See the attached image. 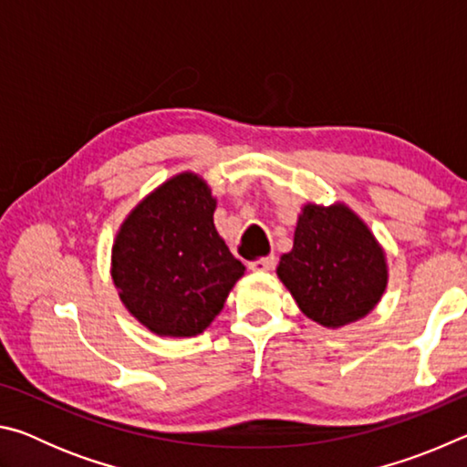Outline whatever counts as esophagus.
Masks as SVG:
<instances>
[{"instance_id":"esophagus-1","label":"esophagus","mask_w":467,"mask_h":467,"mask_svg":"<svg viewBox=\"0 0 467 467\" xmlns=\"http://www.w3.org/2000/svg\"><path fill=\"white\" fill-rule=\"evenodd\" d=\"M275 265V257H264V259H255V262H249V270L251 272H270Z\"/></svg>"}]
</instances>
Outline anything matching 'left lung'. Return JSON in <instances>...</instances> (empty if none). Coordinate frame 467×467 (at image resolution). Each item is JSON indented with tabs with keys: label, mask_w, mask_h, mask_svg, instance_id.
<instances>
[{
	"label": "left lung",
	"mask_w": 467,
	"mask_h": 467,
	"mask_svg": "<svg viewBox=\"0 0 467 467\" xmlns=\"http://www.w3.org/2000/svg\"><path fill=\"white\" fill-rule=\"evenodd\" d=\"M278 278L298 309L323 327L337 329L375 309L387 288V259L368 226L348 208L306 203L298 214L292 251Z\"/></svg>",
	"instance_id": "1"
}]
</instances>
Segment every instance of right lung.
I'll use <instances>...</instances> for the list:
<instances>
[{
  "mask_svg": "<svg viewBox=\"0 0 467 467\" xmlns=\"http://www.w3.org/2000/svg\"><path fill=\"white\" fill-rule=\"evenodd\" d=\"M214 210L208 183L181 172L146 195L115 236V288L125 309L156 336L202 334L244 274L216 231Z\"/></svg>",
  "mask_w": 467,
  "mask_h": 467,
  "instance_id": "add662e5",
  "label": "right lung"
}]
</instances>
